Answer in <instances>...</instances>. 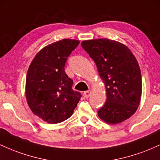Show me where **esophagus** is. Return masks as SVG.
Segmentation results:
<instances>
[{
    "mask_svg": "<svg viewBox=\"0 0 160 160\" xmlns=\"http://www.w3.org/2000/svg\"><path fill=\"white\" fill-rule=\"evenodd\" d=\"M91 95V90H87V91L84 92H83V95H84V97H85L86 98H89V95Z\"/></svg>",
    "mask_w": 160,
    "mask_h": 160,
    "instance_id": "esophagus-1",
    "label": "esophagus"
}]
</instances>
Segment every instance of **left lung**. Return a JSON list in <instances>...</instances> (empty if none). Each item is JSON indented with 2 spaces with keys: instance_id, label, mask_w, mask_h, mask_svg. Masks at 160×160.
Here are the masks:
<instances>
[{
  "instance_id": "left-lung-1",
  "label": "left lung",
  "mask_w": 160,
  "mask_h": 160,
  "mask_svg": "<svg viewBox=\"0 0 160 160\" xmlns=\"http://www.w3.org/2000/svg\"><path fill=\"white\" fill-rule=\"evenodd\" d=\"M82 47L95 62L106 88V102L98 117L110 124L120 123L132 117L140 104L142 91L141 70L126 46L114 40H84Z\"/></svg>"
}]
</instances>
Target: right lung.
I'll return each instance as SVG.
<instances>
[{"instance_id": "add662e5", "label": "right lung", "mask_w": 160, "mask_h": 160, "mask_svg": "<svg viewBox=\"0 0 160 160\" xmlns=\"http://www.w3.org/2000/svg\"><path fill=\"white\" fill-rule=\"evenodd\" d=\"M80 41L63 39L42 49L33 59L26 77L25 95L34 114L48 123L62 122L73 114L82 97L72 89L65 71L68 57Z\"/></svg>"}]
</instances>
